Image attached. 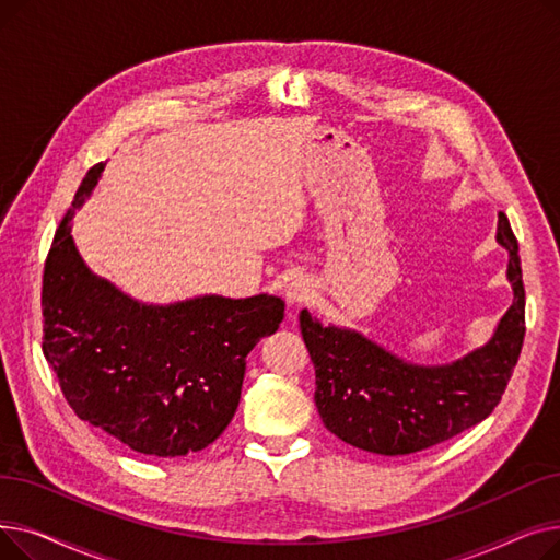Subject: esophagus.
<instances>
[{
  "mask_svg": "<svg viewBox=\"0 0 560 560\" xmlns=\"http://www.w3.org/2000/svg\"><path fill=\"white\" fill-rule=\"evenodd\" d=\"M283 295L288 300V304H302L308 300L311 295V285L308 281H304L302 277L300 279H290L285 285H283Z\"/></svg>",
  "mask_w": 560,
  "mask_h": 560,
  "instance_id": "esophagus-1",
  "label": "esophagus"
}]
</instances>
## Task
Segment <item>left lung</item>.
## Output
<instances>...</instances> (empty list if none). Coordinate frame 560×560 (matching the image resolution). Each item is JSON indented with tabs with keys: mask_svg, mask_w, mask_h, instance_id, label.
Segmentation results:
<instances>
[{
	"mask_svg": "<svg viewBox=\"0 0 560 560\" xmlns=\"http://www.w3.org/2000/svg\"><path fill=\"white\" fill-rule=\"evenodd\" d=\"M513 304L492 338L447 365L408 363L363 334L319 325L306 308L300 329L315 368V406L347 445L381 456L429 450L486 420L502 399L524 342V283L517 238L499 213Z\"/></svg>",
	"mask_w": 560,
	"mask_h": 560,
	"instance_id": "obj_1",
	"label": "left lung"
}]
</instances>
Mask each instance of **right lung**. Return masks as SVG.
<instances>
[{
    "instance_id": "add662e5",
    "label": "right lung",
    "mask_w": 560,
    "mask_h": 560,
    "mask_svg": "<svg viewBox=\"0 0 560 560\" xmlns=\"http://www.w3.org/2000/svg\"><path fill=\"white\" fill-rule=\"evenodd\" d=\"M102 170L85 174L45 260L43 354L81 420L144 456L201 452L233 420L245 359L285 304L203 295L156 306L93 275L70 231Z\"/></svg>"
}]
</instances>
